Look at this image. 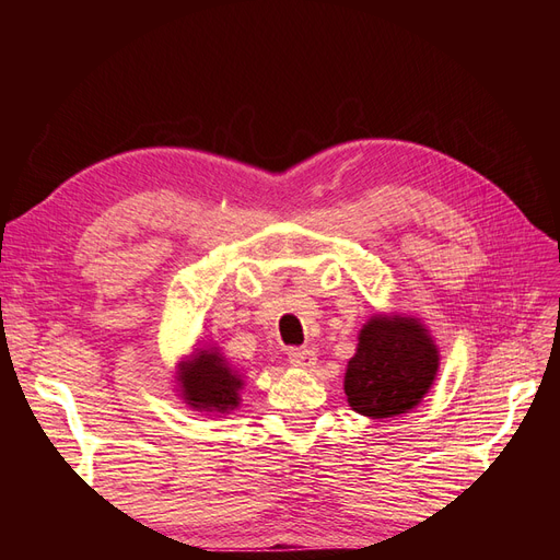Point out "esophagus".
I'll return each mask as SVG.
<instances>
[{"label":"esophagus","instance_id":"obj_1","mask_svg":"<svg viewBox=\"0 0 560 560\" xmlns=\"http://www.w3.org/2000/svg\"><path fill=\"white\" fill-rule=\"evenodd\" d=\"M290 364L296 369H313L317 364V354L311 348H294L290 352Z\"/></svg>","mask_w":560,"mask_h":560}]
</instances>
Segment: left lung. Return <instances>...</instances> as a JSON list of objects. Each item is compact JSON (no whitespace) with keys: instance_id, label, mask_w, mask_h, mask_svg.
Masks as SVG:
<instances>
[{"instance_id":"1","label":"left lung","mask_w":560,"mask_h":560,"mask_svg":"<svg viewBox=\"0 0 560 560\" xmlns=\"http://www.w3.org/2000/svg\"><path fill=\"white\" fill-rule=\"evenodd\" d=\"M343 389L352 411L369 418L409 413L436 378L439 350L411 315H374L358 336Z\"/></svg>"}]
</instances>
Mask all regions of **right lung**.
I'll return each instance as SVG.
<instances>
[{"label":"right lung","mask_w":560,"mask_h":560,"mask_svg":"<svg viewBox=\"0 0 560 560\" xmlns=\"http://www.w3.org/2000/svg\"><path fill=\"white\" fill-rule=\"evenodd\" d=\"M179 397L194 411L229 413L241 406L243 378L217 348H196L186 362L177 366Z\"/></svg>","instance_id":"add662e5"}]
</instances>
